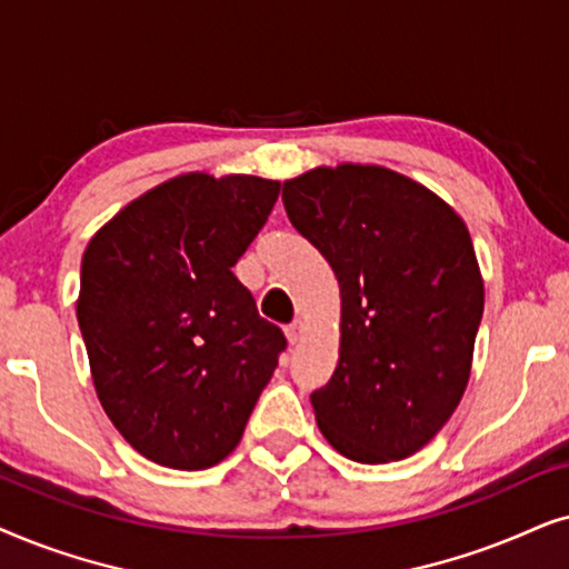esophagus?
Returning a JSON list of instances; mask_svg holds the SVG:
<instances>
[{"instance_id": "obj_1", "label": "esophagus", "mask_w": 569, "mask_h": 569, "mask_svg": "<svg viewBox=\"0 0 569 569\" xmlns=\"http://www.w3.org/2000/svg\"><path fill=\"white\" fill-rule=\"evenodd\" d=\"M286 338H289L291 346H297L301 338H305V322L293 320L291 325H286Z\"/></svg>"}]
</instances>
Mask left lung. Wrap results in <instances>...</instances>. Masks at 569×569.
<instances>
[{
	"instance_id": "obj_1",
	"label": "left lung",
	"mask_w": 569,
	"mask_h": 569,
	"mask_svg": "<svg viewBox=\"0 0 569 569\" xmlns=\"http://www.w3.org/2000/svg\"><path fill=\"white\" fill-rule=\"evenodd\" d=\"M283 206L340 283V359L312 400L322 435L356 463L421 450L471 375L483 283L466 223L427 187L343 163L283 181Z\"/></svg>"
}]
</instances>
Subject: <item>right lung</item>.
<instances>
[{"mask_svg": "<svg viewBox=\"0 0 569 569\" xmlns=\"http://www.w3.org/2000/svg\"><path fill=\"white\" fill-rule=\"evenodd\" d=\"M278 192L260 177L184 173L119 210L82 254L78 322L98 400L153 463H221L286 351L231 272Z\"/></svg>", "mask_w": 569, "mask_h": 569, "instance_id": "add662e5", "label": "right lung"}]
</instances>
